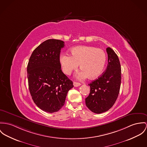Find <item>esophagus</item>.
<instances>
[{
  "mask_svg": "<svg viewBox=\"0 0 147 147\" xmlns=\"http://www.w3.org/2000/svg\"><path fill=\"white\" fill-rule=\"evenodd\" d=\"M73 85L74 87H78L79 86L81 85V84L80 83H78V82H73Z\"/></svg>",
  "mask_w": 147,
  "mask_h": 147,
  "instance_id": "1",
  "label": "esophagus"
}]
</instances>
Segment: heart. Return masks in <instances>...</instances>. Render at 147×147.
Returning <instances> with one entry per match:
<instances>
[{"mask_svg":"<svg viewBox=\"0 0 147 147\" xmlns=\"http://www.w3.org/2000/svg\"><path fill=\"white\" fill-rule=\"evenodd\" d=\"M71 56L61 54L59 61L63 72L70 75L78 66L82 70L76 75L77 79L83 80L88 77L96 79L101 75L105 68L106 56L101 49L89 46H78L70 50Z\"/></svg>","mask_w":147,"mask_h":147,"instance_id":"1","label":"heart"}]
</instances>
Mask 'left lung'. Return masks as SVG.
<instances>
[{
  "label": "left lung",
  "mask_w": 147,
  "mask_h": 147,
  "mask_svg": "<svg viewBox=\"0 0 147 147\" xmlns=\"http://www.w3.org/2000/svg\"><path fill=\"white\" fill-rule=\"evenodd\" d=\"M108 64L105 72L92 82L90 93L86 98V105L94 113L108 111L116 101L120 88L121 70L119 57L110 47L106 49Z\"/></svg>",
  "instance_id": "8db88e82"
}]
</instances>
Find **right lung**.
Returning a JSON list of instances; mask_svg holds the SVG:
<instances>
[{"label":"right lung","instance_id":"1","mask_svg":"<svg viewBox=\"0 0 147 147\" xmlns=\"http://www.w3.org/2000/svg\"><path fill=\"white\" fill-rule=\"evenodd\" d=\"M64 42L49 39L34 50L27 65L28 87L34 103L50 113L64 105L73 82L63 73L59 61Z\"/></svg>","mask_w":147,"mask_h":147}]
</instances>
